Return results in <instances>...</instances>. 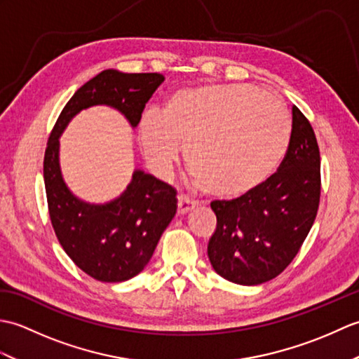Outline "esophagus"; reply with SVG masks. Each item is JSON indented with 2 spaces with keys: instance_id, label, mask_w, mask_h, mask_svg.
Segmentation results:
<instances>
[{
  "instance_id": "obj_1",
  "label": "esophagus",
  "mask_w": 359,
  "mask_h": 359,
  "mask_svg": "<svg viewBox=\"0 0 359 359\" xmlns=\"http://www.w3.org/2000/svg\"><path fill=\"white\" fill-rule=\"evenodd\" d=\"M177 201H179V215H187L188 211H191V210H194L197 207V202L196 201L189 199V197H187L184 194H180L177 197Z\"/></svg>"
}]
</instances>
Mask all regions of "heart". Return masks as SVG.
Returning <instances> with one entry per match:
<instances>
[{
	"label": "heart",
	"mask_w": 359,
	"mask_h": 359,
	"mask_svg": "<svg viewBox=\"0 0 359 359\" xmlns=\"http://www.w3.org/2000/svg\"><path fill=\"white\" fill-rule=\"evenodd\" d=\"M292 118L276 95L250 85H210L168 97L162 112L139 121L151 170L170 177L184 144L197 184L211 194L239 197L270 177L284 157Z\"/></svg>",
	"instance_id": "heart-1"
}]
</instances>
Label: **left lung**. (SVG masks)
I'll list each match as a JSON object with an SVG mask.
<instances>
[{
    "instance_id": "left-lung-1",
    "label": "left lung",
    "mask_w": 359,
    "mask_h": 359,
    "mask_svg": "<svg viewBox=\"0 0 359 359\" xmlns=\"http://www.w3.org/2000/svg\"><path fill=\"white\" fill-rule=\"evenodd\" d=\"M287 154L253 191L211 202L217 217L208 242L212 269L241 285H257L284 271L315 222L321 196V157L310 121L293 106Z\"/></svg>"
}]
</instances>
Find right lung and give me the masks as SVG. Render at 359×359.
Returning <instances> with one entry per match:
<instances>
[{
	"label": "right lung",
	"mask_w": 359,
	"mask_h": 359,
	"mask_svg": "<svg viewBox=\"0 0 359 359\" xmlns=\"http://www.w3.org/2000/svg\"><path fill=\"white\" fill-rule=\"evenodd\" d=\"M163 80L157 72H100L66 103L48 140L43 174L53 231L74 264L97 280L123 282L147 266L177 211V193L154 175L135 170L131 184L117 199L103 205L83 202L63 180L58 139L80 111L97 104L120 111L135 128L144 104Z\"/></svg>",
	"instance_id": "add662e5"
}]
</instances>
